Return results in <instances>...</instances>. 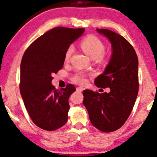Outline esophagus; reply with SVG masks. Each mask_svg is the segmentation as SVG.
Segmentation results:
<instances>
[{
	"instance_id": "esophagus-1",
	"label": "esophagus",
	"mask_w": 157,
	"mask_h": 157,
	"mask_svg": "<svg viewBox=\"0 0 157 157\" xmlns=\"http://www.w3.org/2000/svg\"><path fill=\"white\" fill-rule=\"evenodd\" d=\"M83 90H84V88L82 87H77V91H78V92H82Z\"/></svg>"
}]
</instances>
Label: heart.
I'll return each instance as SVG.
<instances>
[{"instance_id": "heart-1", "label": "heart", "mask_w": 157, "mask_h": 157, "mask_svg": "<svg viewBox=\"0 0 157 157\" xmlns=\"http://www.w3.org/2000/svg\"><path fill=\"white\" fill-rule=\"evenodd\" d=\"M81 48L84 52L92 59L98 58L105 51V45L98 37L94 35H90L84 38L80 43ZM73 52V47L70 46L66 50L65 54V60H69L70 56ZM87 74L84 72L78 71L72 77V80L77 84H85L86 82Z\"/></svg>"}]
</instances>
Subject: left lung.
Here are the masks:
<instances>
[{
	"label": "left lung",
	"mask_w": 157,
	"mask_h": 157,
	"mask_svg": "<svg viewBox=\"0 0 157 157\" xmlns=\"http://www.w3.org/2000/svg\"><path fill=\"white\" fill-rule=\"evenodd\" d=\"M111 43L112 54L105 72L94 79L98 87H109V93L83 91V104L92 124L103 132L122 127L129 117L139 91L138 57L132 45L122 35L107 29H97Z\"/></svg>",
	"instance_id": "left-lung-1"
}]
</instances>
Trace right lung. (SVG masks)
I'll return each instance as SVG.
<instances>
[{"label": "right lung", "mask_w": 157, "mask_h": 157, "mask_svg": "<svg viewBox=\"0 0 157 157\" xmlns=\"http://www.w3.org/2000/svg\"><path fill=\"white\" fill-rule=\"evenodd\" d=\"M84 32V28H52L30 44L22 58L20 92L32 121L44 130L54 131L67 122L68 100L76 88L67 84L57 90L52 75L63 68L66 50Z\"/></svg>", "instance_id": "obj_1"}]
</instances>
